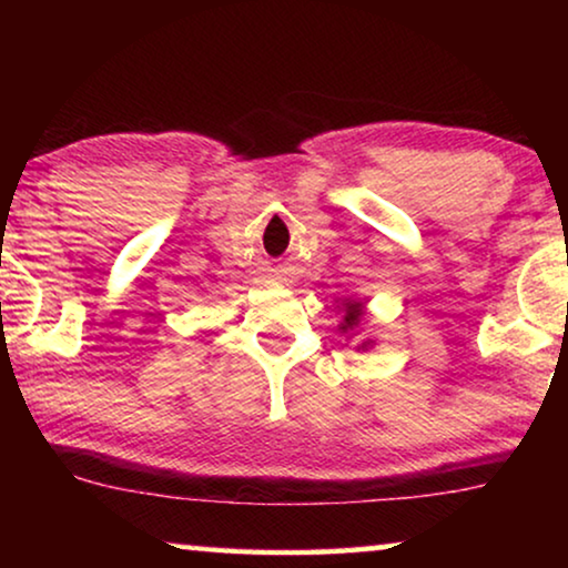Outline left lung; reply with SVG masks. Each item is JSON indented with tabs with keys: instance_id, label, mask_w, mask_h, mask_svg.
<instances>
[{
	"instance_id": "8db88e82",
	"label": "left lung",
	"mask_w": 568,
	"mask_h": 568,
	"mask_svg": "<svg viewBox=\"0 0 568 568\" xmlns=\"http://www.w3.org/2000/svg\"><path fill=\"white\" fill-rule=\"evenodd\" d=\"M362 315H364V305H362V302H356V300H344V321H341L338 331H341V333L354 331L356 325H359ZM369 346H372V341H362V344L356 346V348H369Z\"/></svg>"
}]
</instances>
